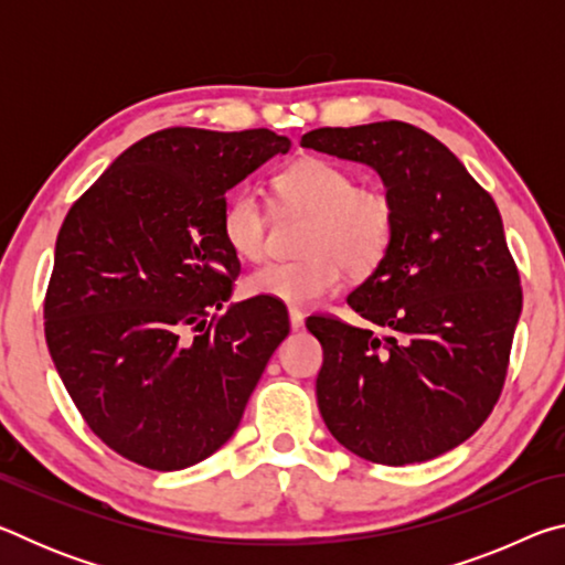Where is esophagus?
Instances as JSON below:
<instances>
[{
	"label": "esophagus",
	"mask_w": 565,
	"mask_h": 565,
	"mask_svg": "<svg viewBox=\"0 0 565 565\" xmlns=\"http://www.w3.org/2000/svg\"><path fill=\"white\" fill-rule=\"evenodd\" d=\"M289 321H291V331L303 329V313L299 309H289Z\"/></svg>",
	"instance_id": "obj_1"
}]
</instances>
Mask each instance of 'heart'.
Instances as JSON below:
<instances>
[{
	"label": "heart",
	"instance_id": "obj_1",
	"mask_svg": "<svg viewBox=\"0 0 565 565\" xmlns=\"http://www.w3.org/2000/svg\"><path fill=\"white\" fill-rule=\"evenodd\" d=\"M271 184L284 209L309 216L301 236L303 256L248 271V296L311 306L339 289L343 269L353 279H363L384 264L398 224L394 196L386 189L356 184L347 167L321 157L296 159ZM222 236L242 259L256 262L266 254L269 218L254 189H236L226 199Z\"/></svg>",
	"mask_w": 565,
	"mask_h": 565
}]
</instances>
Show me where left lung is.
I'll use <instances>...</instances> for the list:
<instances>
[{
    "label": "left lung",
    "mask_w": 565,
    "mask_h": 565,
    "mask_svg": "<svg viewBox=\"0 0 565 565\" xmlns=\"http://www.w3.org/2000/svg\"><path fill=\"white\" fill-rule=\"evenodd\" d=\"M301 147L376 169L398 216L384 264L349 294L351 309L388 337L333 317L306 321L323 349V424L351 454L384 466L451 451L499 401L521 317L499 206L414 124L323 127Z\"/></svg>",
    "instance_id": "8db88e82"
}]
</instances>
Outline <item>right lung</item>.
I'll list each match as a JSON object with an SVG mask.
<instances>
[{
  "label": "right lung",
  "mask_w": 565,
  "mask_h": 565,
  "mask_svg": "<svg viewBox=\"0 0 565 565\" xmlns=\"http://www.w3.org/2000/svg\"><path fill=\"white\" fill-rule=\"evenodd\" d=\"M291 141L171 127L131 145L72 204L44 296L52 361L111 451L179 471L236 431L289 333L274 301L232 299L226 191Z\"/></svg>",
  "instance_id": "right-lung-1"
}]
</instances>
